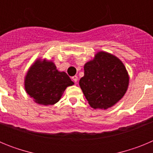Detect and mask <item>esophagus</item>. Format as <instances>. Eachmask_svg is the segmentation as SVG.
I'll return each instance as SVG.
<instances>
[{
	"label": "esophagus",
	"instance_id": "esophagus-1",
	"mask_svg": "<svg viewBox=\"0 0 153 153\" xmlns=\"http://www.w3.org/2000/svg\"><path fill=\"white\" fill-rule=\"evenodd\" d=\"M72 79L74 81V83H77V80H78V77L77 76H73L72 77Z\"/></svg>",
	"mask_w": 153,
	"mask_h": 153
}]
</instances>
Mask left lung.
Listing matches in <instances>:
<instances>
[{
    "label": "left lung",
    "instance_id": "8db88e82",
    "mask_svg": "<svg viewBox=\"0 0 153 153\" xmlns=\"http://www.w3.org/2000/svg\"><path fill=\"white\" fill-rule=\"evenodd\" d=\"M129 80L123 62L111 53L100 51L84 65V76L79 84L91 107L106 109L125 95Z\"/></svg>",
    "mask_w": 153,
    "mask_h": 153
}]
</instances>
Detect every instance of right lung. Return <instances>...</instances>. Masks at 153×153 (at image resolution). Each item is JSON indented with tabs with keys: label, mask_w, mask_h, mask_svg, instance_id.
I'll return each mask as SVG.
<instances>
[{
	"label": "right lung",
	"mask_w": 153,
	"mask_h": 153,
	"mask_svg": "<svg viewBox=\"0 0 153 153\" xmlns=\"http://www.w3.org/2000/svg\"><path fill=\"white\" fill-rule=\"evenodd\" d=\"M74 83L65 72L56 70L52 61L36 60L24 79L25 90L36 103L48 106L60 100L67 86Z\"/></svg>",
	"instance_id": "add662e5"
}]
</instances>
